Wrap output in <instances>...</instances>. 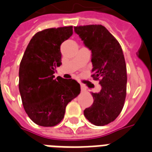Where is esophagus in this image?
Instances as JSON below:
<instances>
[{"label": "esophagus", "instance_id": "obj_1", "mask_svg": "<svg viewBox=\"0 0 152 152\" xmlns=\"http://www.w3.org/2000/svg\"><path fill=\"white\" fill-rule=\"evenodd\" d=\"M80 86H81V90H82L83 91H86V90H87L86 87H85V86L83 84H80Z\"/></svg>", "mask_w": 152, "mask_h": 152}]
</instances>
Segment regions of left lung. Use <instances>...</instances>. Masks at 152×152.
Instances as JSON below:
<instances>
[{"label":"left lung","mask_w":152,"mask_h":152,"mask_svg":"<svg viewBox=\"0 0 152 152\" xmlns=\"http://www.w3.org/2000/svg\"><path fill=\"white\" fill-rule=\"evenodd\" d=\"M74 31L91 50L92 77L99 80L102 90L92 93L93 104L83 111L95 126H104L116 119L126 95V66L120 44L102 25L74 27Z\"/></svg>","instance_id":"8db88e82"}]
</instances>
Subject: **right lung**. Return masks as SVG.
I'll use <instances>...</instances> for the list:
<instances>
[{"label":"right lung","mask_w":152,"mask_h":152,"mask_svg":"<svg viewBox=\"0 0 152 152\" xmlns=\"http://www.w3.org/2000/svg\"><path fill=\"white\" fill-rule=\"evenodd\" d=\"M72 35V26L50 28L33 36L19 65L18 88L24 109L33 122L54 126L64 118L69 102L80 94L72 79H55L61 65V44Z\"/></svg>","instance_id":"1"}]
</instances>
